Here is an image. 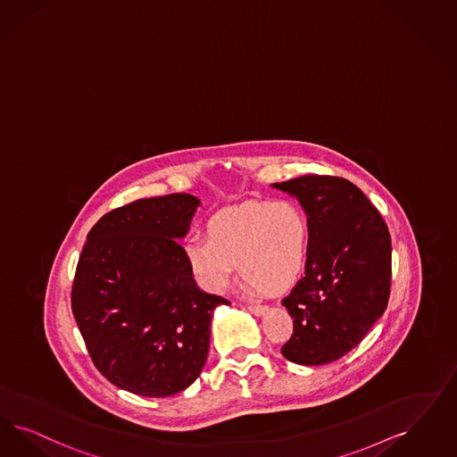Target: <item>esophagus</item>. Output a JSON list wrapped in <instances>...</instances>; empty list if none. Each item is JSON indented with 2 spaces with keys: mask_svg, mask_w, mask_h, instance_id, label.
Returning a JSON list of instances; mask_svg holds the SVG:
<instances>
[{
  "mask_svg": "<svg viewBox=\"0 0 457 457\" xmlns=\"http://www.w3.org/2000/svg\"><path fill=\"white\" fill-rule=\"evenodd\" d=\"M248 311L254 315H263L268 311L267 305H260V303H252L248 305Z\"/></svg>",
  "mask_w": 457,
  "mask_h": 457,
  "instance_id": "34e87169",
  "label": "esophagus"
}]
</instances>
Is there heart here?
Instances as JSON below:
<instances>
[{
	"label": "heart",
	"mask_w": 457,
	"mask_h": 457,
	"mask_svg": "<svg viewBox=\"0 0 457 457\" xmlns=\"http://www.w3.org/2000/svg\"><path fill=\"white\" fill-rule=\"evenodd\" d=\"M309 239L311 226L299 205L245 203L216 212L205 224V241H187L184 256L205 292H226L239 265L252 287L282 294L305 268Z\"/></svg>",
	"instance_id": "b5f03b06"
}]
</instances>
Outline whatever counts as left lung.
<instances>
[{
  "mask_svg": "<svg viewBox=\"0 0 457 457\" xmlns=\"http://www.w3.org/2000/svg\"><path fill=\"white\" fill-rule=\"evenodd\" d=\"M271 187L297 197L311 226L305 275L282 300L294 319L282 354L303 366L336 361L361 343L388 305V226L361 189L341 177L303 175Z\"/></svg>",
  "mask_w": 457,
  "mask_h": 457,
  "instance_id": "left-lung-1",
  "label": "left lung"
}]
</instances>
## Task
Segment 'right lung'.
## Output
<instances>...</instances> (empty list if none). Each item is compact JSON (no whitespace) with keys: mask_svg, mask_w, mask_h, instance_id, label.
Listing matches in <instances>:
<instances>
[{"mask_svg":"<svg viewBox=\"0 0 457 457\" xmlns=\"http://www.w3.org/2000/svg\"><path fill=\"white\" fill-rule=\"evenodd\" d=\"M201 201L169 194L118 207L80 253L72 314L101 375L142 396H170L201 375L211 319L229 303L203 292L179 243Z\"/></svg>","mask_w":457,"mask_h":457,"instance_id":"add662e5","label":"right lung"}]
</instances>
